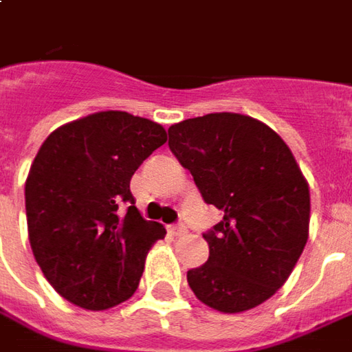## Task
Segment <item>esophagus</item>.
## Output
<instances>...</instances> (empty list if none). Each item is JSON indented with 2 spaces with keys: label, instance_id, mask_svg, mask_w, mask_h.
Instances as JSON below:
<instances>
[{
  "label": "esophagus",
  "instance_id": "34e87169",
  "mask_svg": "<svg viewBox=\"0 0 352 352\" xmlns=\"http://www.w3.org/2000/svg\"><path fill=\"white\" fill-rule=\"evenodd\" d=\"M169 231H171V235L173 236H183L186 235V231H188V229L185 227V223H175V226L169 227Z\"/></svg>",
  "mask_w": 352,
  "mask_h": 352
}]
</instances>
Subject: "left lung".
Listing matches in <instances>:
<instances>
[{"instance_id":"8db88e82","label":"left lung","mask_w":352,"mask_h":352,"mask_svg":"<svg viewBox=\"0 0 352 352\" xmlns=\"http://www.w3.org/2000/svg\"><path fill=\"white\" fill-rule=\"evenodd\" d=\"M169 148L223 219L204 233L206 264L186 272L198 300L219 312L262 305L305 250L310 192L281 136L241 113H208L169 126Z\"/></svg>"}]
</instances>
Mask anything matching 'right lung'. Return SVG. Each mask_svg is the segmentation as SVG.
<instances>
[{
    "instance_id": "obj_1",
    "label": "right lung",
    "mask_w": 352,
    "mask_h": 352,
    "mask_svg": "<svg viewBox=\"0 0 352 352\" xmlns=\"http://www.w3.org/2000/svg\"><path fill=\"white\" fill-rule=\"evenodd\" d=\"M166 140L150 119L100 111L59 126L40 146L25 185L28 239L45 279L69 302L106 310L136 291L166 229L140 216L131 177Z\"/></svg>"
}]
</instances>
